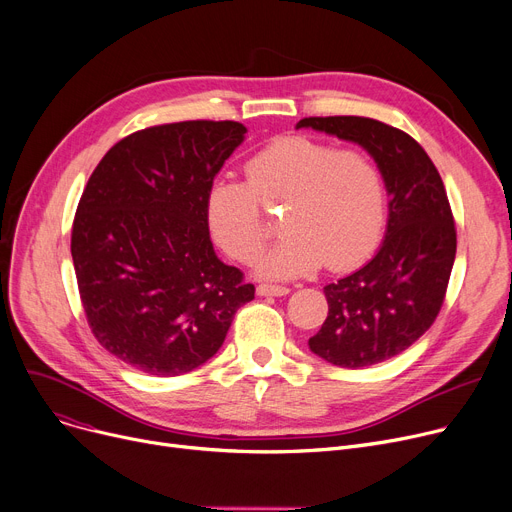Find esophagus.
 Returning <instances> with one entry per match:
<instances>
[{
    "label": "esophagus",
    "instance_id": "esophagus-1",
    "mask_svg": "<svg viewBox=\"0 0 512 512\" xmlns=\"http://www.w3.org/2000/svg\"><path fill=\"white\" fill-rule=\"evenodd\" d=\"M290 288L286 286H276V284H259L257 294L259 297H286Z\"/></svg>",
    "mask_w": 512,
    "mask_h": 512
}]
</instances>
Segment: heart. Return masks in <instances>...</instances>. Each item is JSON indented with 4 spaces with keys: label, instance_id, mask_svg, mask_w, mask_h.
Wrapping results in <instances>:
<instances>
[{
    "label": "heart",
    "instance_id": "b5f03b06",
    "mask_svg": "<svg viewBox=\"0 0 512 512\" xmlns=\"http://www.w3.org/2000/svg\"><path fill=\"white\" fill-rule=\"evenodd\" d=\"M245 174L247 184L230 178L209 184L205 218L215 242L232 259L249 263L267 238L261 205H286V236L257 259L259 276L290 280L324 263L348 270L378 245L386 184L367 153L292 134L259 149Z\"/></svg>",
    "mask_w": 512,
    "mask_h": 512
}]
</instances>
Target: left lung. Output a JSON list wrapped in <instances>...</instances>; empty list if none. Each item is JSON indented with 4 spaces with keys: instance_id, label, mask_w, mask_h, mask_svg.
<instances>
[{
    "instance_id": "1",
    "label": "left lung",
    "mask_w": 512,
    "mask_h": 512,
    "mask_svg": "<svg viewBox=\"0 0 512 512\" xmlns=\"http://www.w3.org/2000/svg\"><path fill=\"white\" fill-rule=\"evenodd\" d=\"M297 128L361 145L378 164L390 197L380 251L324 288L328 317L309 348L346 369L388 361L429 330L446 297L456 228L444 182L413 137L380 120L303 118Z\"/></svg>"
}]
</instances>
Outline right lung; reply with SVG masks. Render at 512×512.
<instances>
[{
    "instance_id": "right-lung-1",
    "label": "right lung",
    "mask_w": 512,
    "mask_h": 512,
    "mask_svg": "<svg viewBox=\"0 0 512 512\" xmlns=\"http://www.w3.org/2000/svg\"><path fill=\"white\" fill-rule=\"evenodd\" d=\"M240 122L188 120L128 134L91 174L72 224V261L99 344L157 378L220 351L234 313L255 299L209 238L205 197Z\"/></svg>"
}]
</instances>
